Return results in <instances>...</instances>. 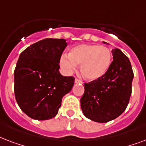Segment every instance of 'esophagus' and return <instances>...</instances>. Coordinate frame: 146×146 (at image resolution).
Segmentation results:
<instances>
[{"instance_id": "1", "label": "esophagus", "mask_w": 146, "mask_h": 146, "mask_svg": "<svg viewBox=\"0 0 146 146\" xmlns=\"http://www.w3.org/2000/svg\"><path fill=\"white\" fill-rule=\"evenodd\" d=\"M75 83H82V82L80 80H79V79H76Z\"/></svg>"}]
</instances>
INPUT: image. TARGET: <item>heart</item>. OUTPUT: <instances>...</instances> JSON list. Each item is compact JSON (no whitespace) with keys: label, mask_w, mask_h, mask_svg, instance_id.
<instances>
[{"label":"heart","mask_w":146,"mask_h":146,"mask_svg":"<svg viewBox=\"0 0 146 146\" xmlns=\"http://www.w3.org/2000/svg\"><path fill=\"white\" fill-rule=\"evenodd\" d=\"M112 61L111 50L104 46L81 44L71 49L68 56H63L60 65L66 72L75 70L80 65V72L90 81L103 77L108 71Z\"/></svg>","instance_id":"b5f03b06"}]
</instances>
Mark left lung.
<instances>
[{
    "mask_svg": "<svg viewBox=\"0 0 146 146\" xmlns=\"http://www.w3.org/2000/svg\"><path fill=\"white\" fill-rule=\"evenodd\" d=\"M111 53L113 61L108 71L99 80L85 83L80 99L84 115L98 123L119 117L127 108L132 93L134 75L129 58L118 48Z\"/></svg>",
    "mask_w": 146,
    "mask_h": 146,
    "instance_id": "8db88e82",
    "label": "left lung"
}]
</instances>
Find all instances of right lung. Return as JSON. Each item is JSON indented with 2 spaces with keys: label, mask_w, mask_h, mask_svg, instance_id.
Returning a JSON list of instances; mask_svg holds the SVG:
<instances>
[{
  "label": "right lung",
  "mask_w": 146,
  "mask_h": 146,
  "mask_svg": "<svg viewBox=\"0 0 146 146\" xmlns=\"http://www.w3.org/2000/svg\"><path fill=\"white\" fill-rule=\"evenodd\" d=\"M67 46L64 38H45L20 54L14 70L15 98L22 111L38 120L51 119L71 91L73 76L59 72L60 60Z\"/></svg>",
  "instance_id": "right-lung-1"
}]
</instances>
